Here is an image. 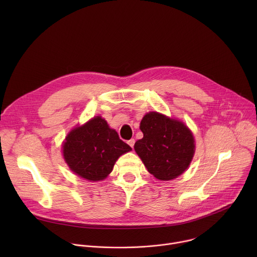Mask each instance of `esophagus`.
<instances>
[{
	"label": "esophagus",
	"instance_id": "1",
	"mask_svg": "<svg viewBox=\"0 0 257 257\" xmlns=\"http://www.w3.org/2000/svg\"><path fill=\"white\" fill-rule=\"evenodd\" d=\"M134 143H135V140H134V139H130V140H128V144L131 146L132 149H133V146H134Z\"/></svg>",
	"mask_w": 257,
	"mask_h": 257
}]
</instances>
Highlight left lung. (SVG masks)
<instances>
[{"label":"left lung","mask_w":257,"mask_h":257,"mask_svg":"<svg viewBox=\"0 0 257 257\" xmlns=\"http://www.w3.org/2000/svg\"><path fill=\"white\" fill-rule=\"evenodd\" d=\"M140 130L143 137L135 142L134 150L154 177L169 181L187 170L195 144L192 132L184 123L150 112L142 118Z\"/></svg>","instance_id":"1"}]
</instances>
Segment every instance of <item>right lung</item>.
Here are the masks:
<instances>
[{"label":"right lung","mask_w":257,"mask_h":257,"mask_svg":"<svg viewBox=\"0 0 257 257\" xmlns=\"http://www.w3.org/2000/svg\"><path fill=\"white\" fill-rule=\"evenodd\" d=\"M132 149L99 116L69 132L63 156L70 170L88 181H100L113 171L120 156Z\"/></svg>","instance_id":"right-lung-1"}]
</instances>
